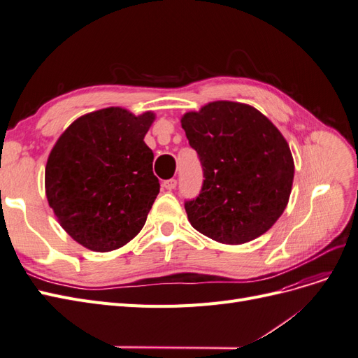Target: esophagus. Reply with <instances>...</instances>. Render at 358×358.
Instances as JSON below:
<instances>
[{
  "label": "esophagus",
  "mask_w": 358,
  "mask_h": 358,
  "mask_svg": "<svg viewBox=\"0 0 358 358\" xmlns=\"http://www.w3.org/2000/svg\"><path fill=\"white\" fill-rule=\"evenodd\" d=\"M176 185H178L176 179H169V180H164V183H162V187H164L167 191H173L176 188Z\"/></svg>",
  "instance_id": "34e87169"
}]
</instances>
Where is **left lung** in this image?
I'll use <instances>...</instances> for the list:
<instances>
[{
    "mask_svg": "<svg viewBox=\"0 0 358 358\" xmlns=\"http://www.w3.org/2000/svg\"><path fill=\"white\" fill-rule=\"evenodd\" d=\"M203 169L196 199L185 201L191 225L210 239H257L287 208L294 161L279 129L254 107L213 101L182 117Z\"/></svg>",
    "mask_w": 358,
    "mask_h": 358,
    "instance_id": "8db88e82",
    "label": "left lung"
}]
</instances>
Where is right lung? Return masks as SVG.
I'll use <instances>...</instances> for the list:
<instances>
[{"label": "right lung", "instance_id": "right-lung-1", "mask_svg": "<svg viewBox=\"0 0 358 358\" xmlns=\"http://www.w3.org/2000/svg\"><path fill=\"white\" fill-rule=\"evenodd\" d=\"M155 115L121 107L85 115L62 133L46 164V196L61 227L96 252L143 229L159 192L154 152L143 142Z\"/></svg>", "mask_w": 358, "mask_h": 358}]
</instances>
